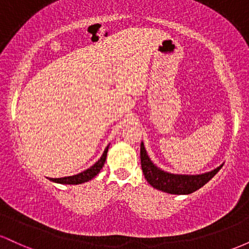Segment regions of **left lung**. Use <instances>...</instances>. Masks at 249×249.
<instances>
[{
	"instance_id": "left-lung-1",
	"label": "left lung",
	"mask_w": 249,
	"mask_h": 249,
	"mask_svg": "<svg viewBox=\"0 0 249 249\" xmlns=\"http://www.w3.org/2000/svg\"><path fill=\"white\" fill-rule=\"evenodd\" d=\"M141 161L142 173L148 184L157 190L170 194H191L196 192L200 187L207 184L224 165L221 164L210 172L201 174H177L166 172L151 160L142 142L141 144Z\"/></svg>"
}]
</instances>
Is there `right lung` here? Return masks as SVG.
I'll return each mask as SVG.
<instances>
[{
    "label": "right lung",
    "mask_w": 249,
    "mask_h": 249,
    "mask_svg": "<svg viewBox=\"0 0 249 249\" xmlns=\"http://www.w3.org/2000/svg\"><path fill=\"white\" fill-rule=\"evenodd\" d=\"M108 146H110V145H107V146L105 147L104 152H103L101 158L98 159V161H96L95 164H93L91 167H89L88 170L83 171V172L78 173V174H75V176L64 177V178H50V180L53 182H57V184L78 185V184H83V182H87V181H89V180L93 179L97 174L101 172L103 166H104L105 160H107Z\"/></svg>",
    "instance_id": "add662e5"
}]
</instances>
